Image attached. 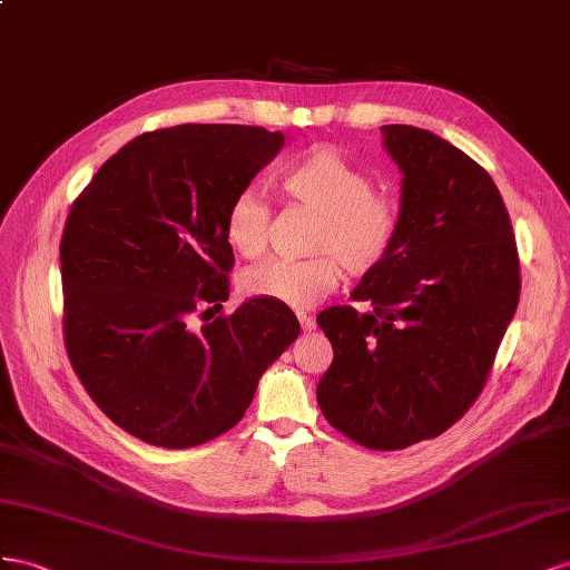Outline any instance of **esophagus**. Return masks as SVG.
<instances>
[{"instance_id":"34e87169","label":"esophagus","mask_w":570,"mask_h":570,"mask_svg":"<svg viewBox=\"0 0 570 570\" xmlns=\"http://www.w3.org/2000/svg\"><path fill=\"white\" fill-rule=\"evenodd\" d=\"M298 322H301V330L303 332H313L315 330V317H311L307 313H296Z\"/></svg>"}]
</instances>
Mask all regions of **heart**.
<instances>
[{
	"instance_id": "obj_1",
	"label": "heart",
	"mask_w": 570,
	"mask_h": 570,
	"mask_svg": "<svg viewBox=\"0 0 570 570\" xmlns=\"http://www.w3.org/2000/svg\"><path fill=\"white\" fill-rule=\"evenodd\" d=\"M286 200L320 215L311 238L315 255L303 259H267L243 274L240 286L253 298L288 307H311L336 288L341 266L363 276L392 253L401 213L392 195L375 190L372 176L332 148H315L282 169ZM272 207L255 190H240L224 217V238L243 257L263 255L269 240Z\"/></svg>"
}]
</instances>
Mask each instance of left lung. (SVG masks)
<instances>
[{
  "label": "left lung",
  "mask_w": 570,
  "mask_h": 570,
  "mask_svg": "<svg viewBox=\"0 0 570 570\" xmlns=\"http://www.w3.org/2000/svg\"><path fill=\"white\" fill-rule=\"evenodd\" d=\"M403 171L401 229L384 263L317 324L334 361L317 384L332 428L394 451L439 436L475 403L520 296L501 193L475 159L425 128L382 126Z\"/></svg>",
  "instance_id": "1"
}]
</instances>
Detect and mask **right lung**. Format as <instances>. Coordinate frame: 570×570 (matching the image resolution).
<instances>
[{
    "label": "right lung",
    "mask_w": 570,
    "mask_h": 570,
    "mask_svg": "<svg viewBox=\"0 0 570 570\" xmlns=\"http://www.w3.org/2000/svg\"><path fill=\"white\" fill-rule=\"evenodd\" d=\"M282 145L259 126L159 128L73 200L59 246L63 344L97 409L140 442L190 449L232 430L301 334L294 311L267 298L213 317L234 267L226 209Z\"/></svg>",
    "instance_id": "right-lung-1"
}]
</instances>
